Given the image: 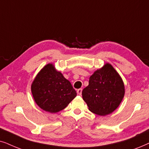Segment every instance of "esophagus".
<instances>
[{
    "instance_id": "34e87169",
    "label": "esophagus",
    "mask_w": 149,
    "mask_h": 149,
    "mask_svg": "<svg viewBox=\"0 0 149 149\" xmlns=\"http://www.w3.org/2000/svg\"><path fill=\"white\" fill-rule=\"evenodd\" d=\"M82 88H79V89H78V90H77V93H78L79 95H82Z\"/></svg>"
}]
</instances>
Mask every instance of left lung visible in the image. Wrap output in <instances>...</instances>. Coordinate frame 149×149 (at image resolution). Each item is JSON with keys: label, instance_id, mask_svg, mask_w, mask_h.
I'll list each match as a JSON object with an SVG mask.
<instances>
[{"label": "left lung", "instance_id": "left-lung-1", "mask_svg": "<svg viewBox=\"0 0 149 149\" xmlns=\"http://www.w3.org/2000/svg\"><path fill=\"white\" fill-rule=\"evenodd\" d=\"M82 94L91 112L106 116L114 112L122 102L124 83L114 67L106 63L90 77L88 85Z\"/></svg>", "mask_w": 149, "mask_h": 149}]
</instances>
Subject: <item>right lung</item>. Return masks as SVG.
Here are the masks:
<instances>
[{
	"mask_svg": "<svg viewBox=\"0 0 149 149\" xmlns=\"http://www.w3.org/2000/svg\"><path fill=\"white\" fill-rule=\"evenodd\" d=\"M31 92L36 104L50 113L63 110L77 95L71 82L52 63L45 65L35 77Z\"/></svg>",
	"mask_w": 149,
	"mask_h": 149,
	"instance_id": "obj_1",
	"label": "right lung"
}]
</instances>
